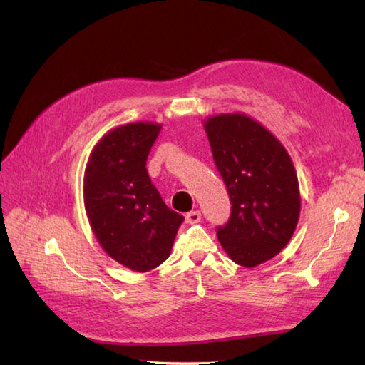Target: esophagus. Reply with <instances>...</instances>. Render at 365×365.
Segmentation results:
<instances>
[{
    "label": "esophagus",
    "mask_w": 365,
    "mask_h": 365,
    "mask_svg": "<svg viewBox=\"0 0 365 365\" xmlns=\"http://www.w3.org/2000/svg\"><path fill=\"white\" fill-rule=\"evenodd\" d=\"M200 218H202V215H200L199 210L190 212V213H187V216H185V220H187L188 224H196L200 221Z\"/></svg>",
    "instance_id": "esophagus-1"
}]
</instances>
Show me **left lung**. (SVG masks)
I'll list each match as a JSON object with an SVG mask.
<instances>
[{
    "instance_id": "left-lung-1",
    "label": "left lung",
    "mask_w": 365,
    "mask_h": 365,
    "mask_svg": "<svg viewBox=\"0 0 365 365\" xmlns=\"http://www.w3.org/2000/svg\"><path fill=\"white\" fill-rule=\"evenodd\" d=\"M204 128L232 202L216 235L230 260L254 268L281 252L297 229V170L281 141L250 115L216 114Z\"/></svg>"
}]
</instances>
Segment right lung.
Segmentation results:
<instances>
[{"mask_svg":"<svg viewBox=\"0 0 365 365\" xmlns=\"http://www.w3.org/2000/svg\"><path fill=\"white\" fill-rule=\"evenodd\" d=\"M160 130L153 122L115 127L94 145L84 170V208L97 242L138 273L169 257L185 220L163 202L145 169Z\"/></svg>","mask_w":365,"mask_h":365,"instance_id":"obj_1","label":"right lung"}]
</instances>
